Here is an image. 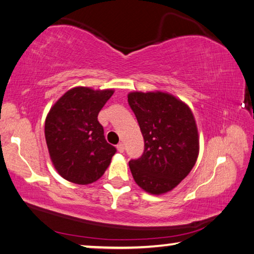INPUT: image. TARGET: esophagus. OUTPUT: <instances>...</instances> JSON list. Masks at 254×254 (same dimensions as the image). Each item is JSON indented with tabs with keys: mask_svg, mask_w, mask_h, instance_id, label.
<instances>
[{
	"mask_svg": "<svg viewBox=\"0 0 254 254\" xmlns=\"http://www.w3.org/2000/svg\"><path fill=\"white\" fill-rule=\"evenodd\" d=\"M117 148H118V151H119L120 153H123V152H124V149H125L124 144H123V143H119V144L117 145Z\"/></svg>",
	"mask_w": 254,
	"mask_h": 254,
	"instance_id": "1",
	"label": "esophagus"
}]
</instances>
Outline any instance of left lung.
Segmentation results:
<instances>
[{
  "mask_svg": "<svg viewBox=\"0 0 254 254\" xmlns=\"http://www.w3.org/2000/svg\"><path fill=\"white\" fill-rule=\"evenodd\" d=\"M128 103L144 137V153L129 161L132 178L152 194L172 190L196 164L199 137L190 108L165 92H130Z\"/></svg>",
  "mask_w": 254,
  "mask_h": 254,
  "instance_id": "obj_1",
  "label": "left lung"
}]
</instances>
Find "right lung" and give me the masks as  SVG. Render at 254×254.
<instances>
[{
	"label": "right lung",
	"mask_w": 254,
	"mask_h": 254,
	"mask_svg": "<svg viewBox=\"0 0 254 254\" xmlns=\"http://www.w3.org/2000/svg\"><path fill=\"white\" fill-rule=\"evenodd\" d=\"M114 90L76 86L49 110L45 122L48 152L57 172L76 185H89L102 177L117 152L107 143L98 115Z\"/></svg>",
	"instance_id": "obj_1"
}]
</instances>
